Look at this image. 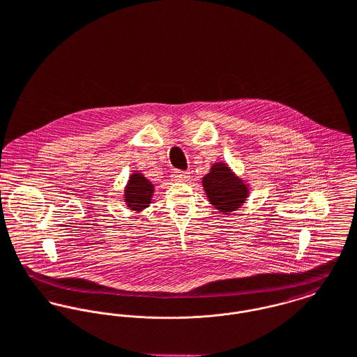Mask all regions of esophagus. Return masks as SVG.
Here are the masks:
<instances>
[{
  "instance_id": "esophagus-1",
  "label": "esophagus",
  "mask_w": 357,
  "mask_h": 357,
  "mask_svg": "<svg viewBox=\"0 0 357 357\" xmlns=\"http://www.w3.org/2000/svg\"><path fill=\"white\" fill-rule=\"evenodd\" d=\"M190 174L188 171H174L172 172V179L176 182H186L189 181Z\"/></svg>"
}]
</instances>
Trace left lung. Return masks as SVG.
Masks as SVG:
<instances>
[{
	"mask_svg": "<svg viewBox=\"0 0 357 357\" xmlns=\"http://www.w3.org/2000/svg\"><path fill=\"white\" fill-rule=\"evenodd\" d=\"M202 186L211 204L223 213L236 211L248 196L246 185L223 162L212 165L202 179Z\"/></svg>",
	"mask_w": 357,
	"mask_h": 357,
	"instance_id": "1",
	"label": "left lung"
}]
</instances>
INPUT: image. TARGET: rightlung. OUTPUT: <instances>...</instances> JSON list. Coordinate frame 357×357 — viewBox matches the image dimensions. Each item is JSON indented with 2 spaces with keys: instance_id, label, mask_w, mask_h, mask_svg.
<instances>
[{
  "instance_id": "obj_1",
  "label": "right lung",
  "mask_w": 357,
  "mask_h": 357,
  "mask_svg": "<svg viewBox=\"0 0 357 357\" xmlns=\"http://www.w3.org/2000/svg\"><path fill=\"white\" fill-rule=\"evenodd\" d=\"M124 192L127 206L134 211H141L151 204V198L153 196V185L144 175L132 174Z\"/></svg>"
}]
</instances>
